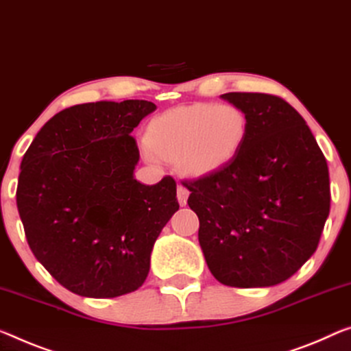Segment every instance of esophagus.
<instances>
[{
    "mask_svg": "<svg viewBox=\"0 0 351 351\" xmlns=\"http://www.w3.org/2000/svg\"><path fill=\"white\" fill-rule=\"evenodd\" d=\"M190 196V191H188L186 186H183L182 183H179V186H177V199H179V202L182 206H185L186 204V199Z\"/></svg>",
    "mask_w": 351,
    "mask_h": 351,
    "instance_id": "34e87169",
    "label": "esophagus"
}]
</instances>
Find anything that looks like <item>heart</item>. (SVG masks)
<instances>
[{"mask_svg": "<svg viewBox=\"0 0 351 351\" xmlns=\"http://www.w3.org/2000/svg\"><path fill=\"white\" fill-rule=\"evenodd\" d=\"M246 136L247 117L240 106L201 101L155 117L145 141L155 157L179 161L186 174L201 177L228 166Z\"/></svg>", "mask_w": 351, "mask_h": 351, "instance_id": "obj_1", "label": "heart"}]
</instances>
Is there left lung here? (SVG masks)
I'll return each mask as SVG.
<instances>
[{
	"mask_svg": "<svg viewBox=\"0 0 351 351\" xmlns=\"http://www.w3.org/2000/svg\"><path fill=\"white\" fill-rule=\"evenodd\" d=\"M221 97L245 111L243 147L223 169L182 183L213 276L230 287H269L293 276L319 246L331 206L328 165L282 97Z\"/></svg>",
	"mask_w": 351,
	"mask_h": 351,
	"instance_id": "obj_1",
	"label": "left lung"
}]
</instances>
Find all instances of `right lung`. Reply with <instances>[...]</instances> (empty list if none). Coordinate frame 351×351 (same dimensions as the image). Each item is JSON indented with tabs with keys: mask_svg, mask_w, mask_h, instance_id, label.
I'll list each match as a JSON object with an SVG mask.
<instances>
[{
	"mask_svg": "<svg viewBox=\"0 0 351 351\" xmlns=\"http://www.w3.org/2000/svg\"><path fill=\"white\" fill-rule=\"evenodd\" d=\"M152 101L66 108L37 133L21 160L17 207L32 254L70 292L114 298L139 289L150 252L177 210V183L134 180L132 132Z\"/></svg>",
	"mask_w": 351,
	"mask_h": 351,
	"instance_id": "add662e5",
	"label": "right lung"
}]
</instances>
